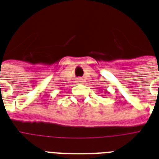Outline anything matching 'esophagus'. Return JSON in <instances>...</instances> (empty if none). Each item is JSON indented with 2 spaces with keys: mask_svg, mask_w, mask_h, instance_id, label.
Returning a JSON list of instances; mask_svg holds the SVG:
<instances>
[{
  "mask_svg": "<svg viewBox=\"0 0 159 159\" xmlns=\"http://www.w3.org/2000/svg\"><path fill=\"white\" fill-rule=\"evenodd\" d=\"M76 83H77V84H82V83H83V81L81 78H77V80L76 81Z\"/></svg>",
  "mask_w": 159,
  "mask_h": 159,
  "instance_id": "34e87169",
  "label": "esophagus"
}]
</instances>
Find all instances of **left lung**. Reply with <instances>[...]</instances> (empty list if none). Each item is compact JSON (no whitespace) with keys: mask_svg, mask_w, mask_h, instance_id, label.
I'll return each instance as SVG.
<instances>
[{"mask_svg":"<svg viewBox=\"0 0 159 159\" xmlns=\"http://www.w3.org/2000/svg\"><path fill=\"white\" fill-rule=\"evenodd\" d=\"M105 93H107V91H106V92H105Z\"/></svg>","mask_w":159,"mask_h":159,"instance_id":"left-lung-1","label":"left lung"}]
</instances>
